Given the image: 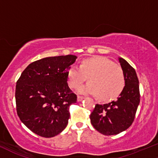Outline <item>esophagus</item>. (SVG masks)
I'll use <instances>...</instances> for the list:
<instances>
[{"mask_svg": "<svg viewBox=\"0 0 158 158\" xmlns=\"http://www.w3.org/2000/svg\"><path fill=\"white\" fill-rule=\"evenodd\" d=\"M84 98H85L82 97V96H77V101H81Z\"/></svg>", "mask_w": 158, "mask_h": 158, "instance_id": "obj_1", "label": "esophagus"}]
</instances>
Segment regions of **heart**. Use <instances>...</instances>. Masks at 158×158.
<instances>
[{
    "label": "heart",
    "instance_id": "obj_1",
    "mask_svg": "<svg viewBox=\"0 0 158 158\" xmlns=\"http://www.w3.org/2000/svg\"><path fill=\"white\" fill-rule=\"evenodd\" d=\"M70 87L77 89L88 77L90 82L79 87L84 95H98L101 100H111L123 90L125 80L123 71L118 65L102 56L83 60L79 67L73 65L68 70Z\"/></svg>",
    "mask_w": 158,
    "mask_h": 158
}]
</instances>
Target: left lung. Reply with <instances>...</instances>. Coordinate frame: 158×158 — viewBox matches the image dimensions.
Instances as JSON below:
<instances>
[{
    "mask_svg": "<svg viewBox=\"0 0 158 158\" xmlns=\"http://www.w3.org/2000/svg\"><path fill=\"white\" fill-rule=\"evenodd\" d=\"M118 60L125 80L123 91L116 101L95 105L89 116L95 129L106 135H117L128 128L140 102L139 82L135 69L125 59Z\"/></svg>",
    "mask_w": 158,
    "mask_h": 158,
    "instance_id": "8db88e82",
    "label": "left lung"
}]
</instances>
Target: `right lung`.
<instances>
[{"label":"right lung","instance_id":"right-lung-1","mask_svg":"<svg viewBox=\"0 0 158 158\" xmlns=\"http://www.w3.org/2000/svg\"><path fill=\"white\" fill-rule=\"evenodd\" d=\"M77 58L69 55L39 60L28 65L17 80V114L35 134L51 138L66 127L69 106L77 98L68 85L67 72Z\"/></svg>","mask_w":158,"mask_h":158}]
</instances>
